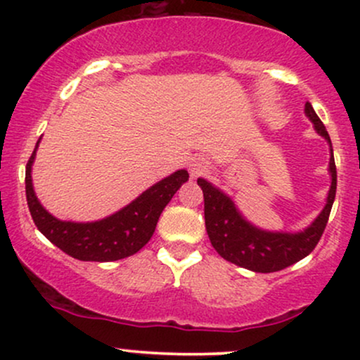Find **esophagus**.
I'll use <instances>...</instances> for the list:
<instances>
[{
  "mask_svg": "<svg viewBox=\"0 0 360 360\" xmlns=\"http://www.w3.org/2000/svg\"><path fill=\"white\" fill-rule=\"evenodd\" d=\"M210 171V160L203 155L193 157L191 162H189V172H191V177H200L206 174Z\"/></svg>",
  "mask_w": 360,
  "mask_h": 360,
  "instance_id": "34e87169",
  "label": "esophagus"
}]
</instances>
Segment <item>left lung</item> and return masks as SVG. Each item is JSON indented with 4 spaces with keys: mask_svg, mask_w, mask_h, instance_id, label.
I'll use <instances>...</instances> for the list:
<instances>
[{
    "mask_svg": "<svg viewBox=\"0 0 360 360\" xmlns=\"http://www.w3.org/2000/svg\"><path fill=\"white\" fill-rule=\"evenodd\" d=\"M304 115L330 146L328 172L332 176L326 203L320 214L303 232H269L252 225L233 203L232 198L225 194L210 181L200 177L198 186L203 189L205 196V225L213 249L223 259L235 266L245 267L254 272H276L286 269L298 262L316 247L323 235V230L332 212L337 191V167L333 159L332 140L321 120L313 110L311 103L304 105Z\"/></svg>",
    "mask_w": 360,
    "mask_h": 360,
    "instance_id": "left-lung-1",
    "label": "left lung"
}]
</instances>
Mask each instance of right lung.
Returning <instances> with one entry per match:
<instances>
[{
	"instance_id": "1",
	"label": "right lung",
	"mask_w": 360,
	"mask_h": 360,
	"mask_svg": "<svg viewBox=\"0 0 360 360\" xmlns=\"http://www.w3.org/2000/svg\"><path fill=\"white\" fill-rule=\"evenodd\" d=\"M40 139L28 159L25 171L27 203L37 229L71 257L94 262H111L134 255L142 249L155 232L160 213L172 200L177 189L189 179L186 169L172 172L162 181L146 189L125 208L96 221L59 220L40 205L32 183V166Z\"/></svg>"
}]
</instances>
